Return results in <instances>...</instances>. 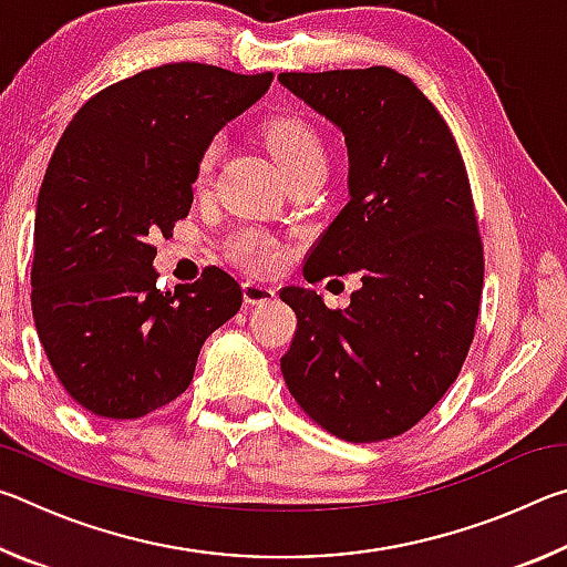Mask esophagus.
Wrapping results in <instances>:
<instances>
[{
	"mask_svg": "<svg viewBox=\"0 0 567 567\" xmlns=\"http://www.w3.org/2000/svg\"><path fill=\"white\" fill-rule=\"evenodd\" d=\"M243 295H245V302L247 305H267L275 300V287L270 285H262V282H255V280H247L243 285Z\"/></svg>",
	"mask_w": 567,
	"mask_h": 567,
	"instance_id": "obj_1",
	"label": "esophagus"
}]
</instances>
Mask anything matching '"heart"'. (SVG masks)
Instances as JSON below:
<instances>
[{
  "label": "heart",
  "mask_w": 567,
  "mask_h": 567,
  "mask_svg": "<svg viewBox=\"0 0 567 567\" xmlns=\"http://www.w3.org/2000/svg\"><path fill=\"white\" fill-rule=\"evenodd\" d=\"M267 147H270L277 165H280V169L285 172V177L295 175V172H307V169H328V152H324L322 140L307 127L305 122H297V120L275 122L272 127L267 130ZM217 155H219V142H213V145L205 150L203 159H199V167H197L199 185L207 182ZM233 255L243 265L252 267V270H270V267H275V262L280 260V249H277L272 239L262 233L239 235L233 247Z\"/></svg>",
  "instance_id": "heart-1"
}]
</instances>
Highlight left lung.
<instances>
[{"mask_svg": "<svg viewBox=\"0 0 567 567\" xmlns=\"http://www.w3.org/2000/svg\"><path fill=\"white\" fill-rule=\"evenodd\" d=\"M280 84L340 130L348 205L302 267L307 282L360 277L344 310L310 287L280 360L292 398L348 443L402 435L453 385L475 332L483 245L453 132L390 66L282 72Z\"/></svg>", "mask_w": 567, "mask_h": 567, "instance_id": "1", "label": "left lung"}]
</instances>
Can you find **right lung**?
Returning a JSON list of instances; mask_svg holds the SVG:
<instances>
[{
    "label": "right lung",
    "instance_id": "obj_1",
    "mask_svg": "<svg viewBox=\"0 0 567 567\" xmlns=\"http://www.w3.org/2000/svg\"><path fill=\"white\" fill-rule=\"evenodd\" d=\"M272 74L179 62L112 84L66 124L37 199L32 312L64 390L134 420L189 388L197 354L243 305L219 267L159 292L152 237L192 207L209 142Z\"/></svg>",
    "mask_w": 567,
    "mask_h": 567
}]
</instances>
